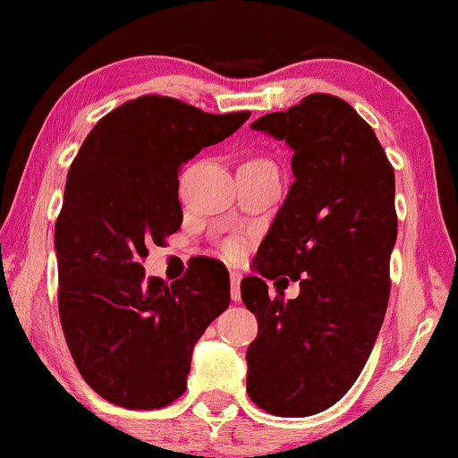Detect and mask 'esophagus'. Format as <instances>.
<instances>
[{
	"label": "esophagus",
	"mask_w": 458,
	"mask_h": 458,
	"mask_svg": "<svg viewBox=\"0 0 458 458\" xmlns=\"http://www.w3.org/2000/svg\"><path fill=\"white\" fill-rule=\"evenodd\" d=\"M229 278H231V298H233L235 302H238V300H240V281H242V274H240V272H231Z\"/></svg>",
	"instance_id": "esophagus-1"
}]
</instances>
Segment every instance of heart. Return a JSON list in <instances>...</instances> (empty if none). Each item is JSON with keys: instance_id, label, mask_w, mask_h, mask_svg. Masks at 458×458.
<instances>
[{"instance_id": "heart-1", "label": "heart", "mask_w": 458, "mask_h": 458, "mask_svg": "<svg viewBox=\"0 0 458 458\" xmlns=\"http://www.w3.org/2000/svg\"><path fill=\"white\" fill-rule=\"evenodd\" d=\"M225 255L229 257V259H235V257L242 255V242L240 240H229L227 244H225Z\"/></svg>"}]
</instances>
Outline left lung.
<instances>
[{
	"mask_svg": "<svg viewBox=\"0 0 458 458\" xmlns=\"http://www.w3.org/2000/svg\"><path fill=\"white\" fill-rule=\"evenodd\" d=\"M292 148L295 182L257 250L261 276L301 281V295L242 278L259 332L246 390L261 410L313 416L345 396L377 341L396 242L394 169L373 128L345 100L310 94L250 123Z\"/></svg>",
	"mask_w": 458,
	"mask_h": 458,
	"instance_id": "8db88e82",
	"label": "left lung"
}]
</instances>
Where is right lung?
Here are the masks:
<instances>
[{"label":"right lung","mask_w":458,"mask_h":458,"mask_svg":"<svg viewBox=\"0 0 458 458\" xmlns=\"http://www.w3.org/2000/svg\"><path fill=\"white\" fill-rule=\"evenodd\" d=\"M249 117L141 96L102 117L70 165L55 225L59 319L81 377L113 405L158 410L184 394L192 349L229 306L223 263L199 261L166 284L141 261L180 229V166Z\"/></svg>","instance_id":"obj_1"}]
</instances>
